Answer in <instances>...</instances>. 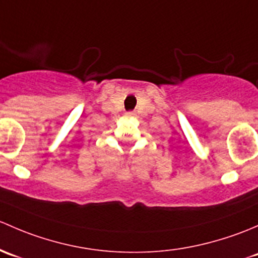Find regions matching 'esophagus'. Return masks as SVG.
Masks as SVG:
<instances>
[{"label": "esophagus", "mask_w": 258, "mask_h": 258, "mask_svg": "<svg viewBox=\"0 0 258 258\" xmlns=\"http://www.w3.org/2000/svg\"><path fill=\"white\" fill-rule=\"evenodd\" d=\"M125 115H126V116H128V118H134V116H135V115H137V114H135V113H134V111H128V113H126V114H125Z\"/></svg>", "instance_id": "1"}]
</instances>
